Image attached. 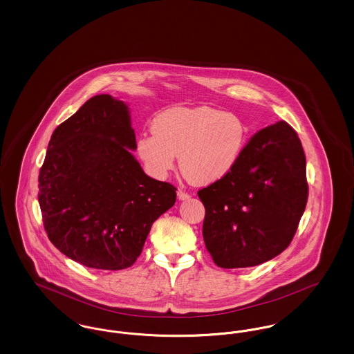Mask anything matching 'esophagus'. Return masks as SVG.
Here are the masks:
<instances>
[{
	"label": "esophagus",
	"mask_w": 354,
	"mask_h": 354,
	"mask_svg": "<svg viewBox=\"0 0 354 354\" xmlns=\"http://www.w3.org/2000/svg\"><path fill=\"white\" fill-rule=\"evenodd\" d=\"M191 196H189V194H187V192H183V191H178V199L179 201H188Z\"/></svg>",
	"instance_id": "34e87169"
}]
</instances>
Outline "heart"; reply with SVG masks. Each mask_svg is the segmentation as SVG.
I'll list each match as a JSON object with an SVG mask.
<instances>
[{
    "label": "heart",
    "instance_id": "obj_1",
    "mask_svg": "<svg viewBox=\"0 0 354 354\" xmlns=\"http://www.w3.org/2000/svg\"><path fill=\"white\" fill-rule=\"evenodd\" d=\"M152 135H140L135 151L155 179H166L176 155L185 178L196 185L225 179L244 150L247 129L235 114L209 106L171 107L151 122Z\"/></svg>",
    "mask_w": 354,
    "mask_h": 354
}]
</instances>
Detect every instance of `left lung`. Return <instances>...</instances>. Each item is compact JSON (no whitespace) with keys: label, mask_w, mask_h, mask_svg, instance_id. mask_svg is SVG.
<instances>
[{"label":"left lung","mask_w":354,"mask_h":354,"mask_svg":"<svg viewBox=\"0 0 354 354\" xmlns=\"http://www.w3.org/2000/svg\"><path fill=\"white\" fill-rule=\"evenodd\" d=\"M203 237L221 268L263 264L290 244L308 201L306 162L296 131L284 120L248 140L234 171L198 192Z\"/></svg>","instance_id":"1"}]
</instances>
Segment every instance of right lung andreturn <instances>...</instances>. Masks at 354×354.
<instances>
[{
    "instance_id": "add662e5",
    "label": "right lung",
    "mask_w": 354,
    "mask_h": 354,
    "mask_svg": "<svg viewBox=\"0 0 354 354\" xmlns=\"http://www.w3.org/2000/svg\"><path fill=\"white\" fill-rule=\"evenodd\" d=\"M130 109L109 94L90 98L51 135L38 202L51 243L95 270L131 267L152 223L176 201L174 185L135 159Z\"/></svg>"
}]
</instances>
